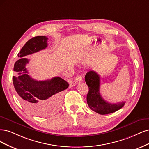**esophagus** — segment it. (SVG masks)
<instances>
[{"mask_svg":"<svg viewBox=\"0 0 149 149\" xmlns=\"http://www.w3.org/2000/svg\"><path fill=\"white\" fill-rule=\"evenodd\" d=\"M82 80H83L82 77H81L80 75H77L75 77V84H80L81 81H82Z\"/></svg>","mask_w":149,"mask_h":149,"instance_id":"esophagus-1","label":"esophagus"}]
</instances>
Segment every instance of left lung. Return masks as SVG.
<instances>
[{
	"label": "left lung",
	"instance_id": "1",
	"mask_svg": "<svg viewBox=\"0 0 149 149\" xmlns=\"http://www.w3.org/2000/svg\"><path fill=\"white\" fill-rule=\"evenodd\" d=\"M85 81L88 87L87 104L93 111L100 114H107L116 111L124 107L125 102L111 104L103 99L100 93V75L95 71L91 70L86 74Z\"/></svg>",
	"mask_w": 149,
	"mask_h": 149
}]
</instances>
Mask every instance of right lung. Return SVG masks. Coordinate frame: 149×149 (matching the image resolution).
Returning a JSON list of instances; mask_svg holds the SVG:
<instances>
[{
  "label": "right lung",
  "mask_w": 149,
  "mask_h": 149,
  "mask_svg": "<svg viewBox=\"0 0 149 149\" xmlns=\"http://www.w3.org/2000/svg\"><path fill=\"white\" fill-rule=\"evenodd\" d=\"M47 38L38 36L28 40L18 52L19 59L14 64V87L20 103L28 111L37 116H46L58 109L63 91L69 84L59 77L38 81L28 75L25 68L29 60L24 57L46 49Z\"/></svg>",
  "instance_id": "right-lung-1"
}]
</instances>
